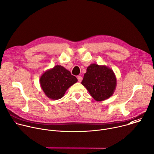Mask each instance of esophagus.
<instances>
[{"instance_id":"1","label":"esophagus","mask_w":154,"mask_h":154,"mask_svg":"<svg viewBox=\"0 0 154 154\" xmlns=\"http://www.w3.org/2000/svg\"><path fill=\"white\" fill-rule=\"evenodd\" d=\"M77 79H78V81H79V82H81L82 80V77L81 76H78V77H77Z\"/></svg>"}]
</instances>
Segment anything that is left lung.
Instances as JSON below:
<instances>
[{
    "label": "left lung",
    "mask_w": 154,
    "mask_h": 154,
    "mask_svg": "<svg viewBox=\"0 0 154 154\" xmlns=\"http://www.w3.org/2000/svg\"><path fill=\"white\" fill-rule=\"evenodd\" d=\"M116 77L112 69L96 63L87 68L82 82L90 95L98 102L110 97L116 90Z\"/></svg>",
    "instance_id": "8db88e82"
}]
</instances>
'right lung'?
Returning <instances> with one entry per match:
<instances>
[{"instance_id":"1","label":"right lung","mask_w":154,"mask_h":154,"mask_svg":"<svg viewBox=\"0 0 154 154\" xmlns=\"http://www.w3.org/2000/svg\"><path fill=\"white\" fill-rule=\"evenodd\" d=\"M77 81L70 71L61 65L47 70L39 79L41 89L48 97L52 100L63 97L69 88Z\"/></svg>"}]
</instances>
